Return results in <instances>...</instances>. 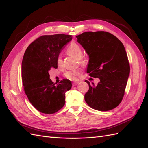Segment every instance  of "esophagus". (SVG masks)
<instances>
[{"label": "esophagus", "mask_w": 148, "mask_h": 148, "mask_svg": "<svg viewBox=\"0 0 148 148\" xmlns=\"http://www.w3.org/2000/svg\"><path fill=\"white\" fill-rule=\"evenodd\" d=\"M79 83V82H73V86H76V85H77V84H78Z\"/></svg>", "instance_id": "1"}]
</instances>
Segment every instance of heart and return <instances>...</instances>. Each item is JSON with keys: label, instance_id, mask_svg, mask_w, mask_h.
<instances>
[{"label": "heart", "instance_id": "1", "mask_svg": "<svg viewBox=\"0 0 148 148\" xmlns=\"http://www.w3.org/2000/svg\"><path fill=\"white\" fill-rule=\"evenodd\" d=\"M67 53L71 56H73L77 59H78L81 64H84V61L82 59L83 56V52L82 49L79 45L76 43H71L66 50ZM57 64L59 66H62L63 64V61L62 59V57L59 56L57 59ZM81 73L79 70H75L66 71L65 75V77L70 79H75Z\"/></svg>", "mask_w": 148, "mask_h": 148}]
</instances>
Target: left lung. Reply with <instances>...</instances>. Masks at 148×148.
<instances>
[{"instance_id": "obj_1", "label": "left lung", "mask_w": 148, "mask_h": 148, "mask_svg": "<svg viewBox=\"0 0 148 148\" xmlns=\"http://www.w3.org/2000/svg\"><path fill=\"white\" fill-rule=\"evenodd\" d=\"M77 42L89 56L87 73L98 78L91 85L84 100L91 108L107 111L119 106L124 96L130 75V65L123 44L106 31H88L77 36Z\"/></svg>"}]
</instances>
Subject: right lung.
<instances>
[{
    "mask_svg": "<svg viewBox=\"0 0 148 148\" xmlns=\"http://www.w3.org/2000/svg\"><path fill=\"white\" fill-rule=\"evenodd\" d=\"M72 39L66 34L42 36L26 49L21 64V77L25 94L29 102L43 114H54L64 107L65 92L71 82L63 79L53 83L49 71L57 69V59L62 48Z\"/></svg>",
    "mask_w": 148,
    "mask_h": 148,
    "instance_id": "obj_1",
    "label": "right lung"
}]
</instances>
